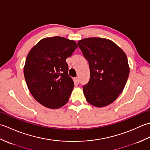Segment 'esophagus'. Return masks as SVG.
<instances>
[{
    "instance_id": "34e87169",
    "label": "esophagus",
    "mask_w": 150,
    "mask_h": 150,
    "mask_svg": "<svg viewBox=\"0 0 150 150\" xmlns=\"http://www.w3.org/2000/svg\"><path fill=\"white\" fill-rule=\"evenodd\" d=\"M75 81L77 82V83H78V84L80 83V79H79V77H77L75 78Z\"/></svg>"
}]
</instances>
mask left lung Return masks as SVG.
Returning a JSON list of instances; mask_svg holds the SVG:
<instances>
[{
  "instance_id": "left-lung-1",
  "label": "left lung",
  "mask_w": 150,
  "mask_h": 150,
  "mask_svg": "<svg viewBox=\"0 0 150 150\" xmlns=\"http://www.w3.org/2000/svg\"><path fill=\"white\" fill-rule=\"evenodd\" d=\"M77 44L90 66V81L83 86L86 99L95 107L108 106L122 93L128 80L126 53L113 41L103 38H86Z\"/></svg>"
}]
</instances>
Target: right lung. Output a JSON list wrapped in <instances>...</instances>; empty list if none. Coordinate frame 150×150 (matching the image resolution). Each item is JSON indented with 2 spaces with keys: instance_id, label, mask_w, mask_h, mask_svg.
I'll use <instances>...</instances> for the list:
<instances>
[{
  "instance_id": "right-lung-1",
  "label": "right lung",
  "mask_w": 150,
  "mask_h": 150,
  "mask_svg": "<svg viewBox=\"0 0 150 150\" xmlns=\"http://www.w3.org/2000/svg\"><path fill=\"white\" fill-rule=\"evenodd\" d=\"M77 47L74 40L53 37L40 40L30 51L24 67L25 80L42 106L58 109L68 103L74 83L66 59Z\"/></svg>"
}]
</instances>
